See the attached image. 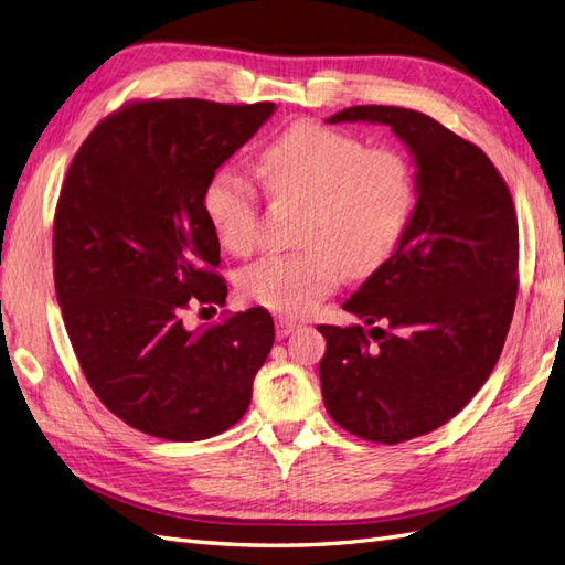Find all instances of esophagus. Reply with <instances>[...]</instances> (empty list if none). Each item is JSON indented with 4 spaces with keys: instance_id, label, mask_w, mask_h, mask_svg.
Wrapping results in <instances>:
<instances>
[{
    "instance_id": "esophagus-1",
    "label": "esophagus",
    "mask_w": 565,
    "mask_h": 565,
    "mask_svg": "<svg viewBox=\"0 0 565 565\" xmlns=\"http://www.w3.org/2000/svg\"><path fill=\"white\" fill-rule=\"evenodd\" d=\"M297 328H299V324H297L295 320H289V318H278V320H276V334H278L280 339L289 337Z\"/></svg>"
}]
</instances>
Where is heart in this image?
Listing matches in <instances>:
<instances>
[{
    "label": "heart",
    "mask_w": 565,
    "mask_h": 565,
    "mask_svg": "<svg viewBox=\"0 0 565 565\" xmlns=\"http://www.w3.org/2000/svg\"><path fill=\"white\" fill-rule=\"evenodd\" d=\"M268 191L309 202L299 254H270L249 266L243 292L268 311L303 316L349 273L365 278L391 259L413 216L415 172L398 150L367 148L358 136L301 122L262 150ZM204 214L233 254L262 241L259 193L241 169H216L202 195Z\"/></svg>",
    "instance_id": "heart-1"
}]
</instances>
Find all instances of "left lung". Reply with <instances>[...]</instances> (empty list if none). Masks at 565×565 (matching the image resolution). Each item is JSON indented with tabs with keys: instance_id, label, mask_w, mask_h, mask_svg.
Returning a JSON list of instances; mask_svg holds the SVG:
<instances>
[{
	"instance_id": "1",
	"label": "left lung",
	"mask_w": 565,
	"mask_h": 565,
	"mask_svg": "<svg viewBox=\"0 0 565 565\" xmlns=\"http://www.w3.org/2000/svg\"><path fill=\"white\" fill-rule=\"evenodd\" d=\"M328 122L386 125L415 164L417 200L396 252L341 306L370 330L318 328L330 417L393 446L452 419L498 363L519 289L516 212L486 152L429 115L353 106Z\"/></svg>"
}]
</instances>
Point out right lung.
Wrapping results in <instances>:
<instances>
[{"mask_svg": "<svg viewBox=\"0 0 565 565\" xmlns=\"http://www.w3.org/2000/svg\"><path fill=\"white\" fill-rule=\"evenodd\" d=\"M276 104L143 100L106 117L67 169L54 218V282L89 386L113 415L164 440L241 422L276 328L266 309L188 330L183 311L224 303L207 181Z\"/></svg>", "mask_w": 565, "mask_h": 565, "instance_id": "obj_1", "label": "right lung"}]
</instances>
